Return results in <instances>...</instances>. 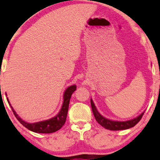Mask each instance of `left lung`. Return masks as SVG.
<instances>
[{
    "mask_svg": "<svg viewBox=\"0 0 160 160\" xmlns=\"http://www.w3.org/2000/svg\"><path fill=\"white\" fill-rule=\"evenodd\" d=\"M91 107L92 110V113L94 114V117L96 120L97 122L102 126H103L104 128H107L109 130H113V131H116V130H124V129H128V128L133 127L136 125L139 121L141 120V119L142 118L144 113H141V115H139L138 117H137L136 118L133 119V120H128V121H124V122H120V121H112L108 119L104 118L102 117L100 113H98L97 111L96 108H95L94 103H93L92 100L91 99Z\"/></svg>",
    "mask_w": 160,
    "mask_h": 160,
    "instance_id": "8db88e82",
    "label": "left lung"
}]
</instances>
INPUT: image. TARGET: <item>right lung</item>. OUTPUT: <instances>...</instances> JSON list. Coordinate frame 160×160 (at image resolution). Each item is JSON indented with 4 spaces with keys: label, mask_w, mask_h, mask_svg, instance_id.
<instances>
[{
    "label": "right lung",
    "mask_w": 160,
    "mask_h": 160,
    "mask_svg": "<svg viewBox=\"0 0 160 160\" xmlns=\"http://www.w3.org/2000/svg\"><path fill=\"white\" fill-rule=\"evenodd\" d=\"M77 86L75 85L71 86L66 89L65 93H64V102L62 104V107L61 108V111H59V113L57 114L55 117L49 119V120L41 121V122H34V123H28V122H25V121L22 120L21 118L16 114L15 111L13 110V108H12L11 104H10L8 98L7 99V102L12 108V111L13 112V114L15 115L19 122L22 125H23L25 128H27L28 129H29L30 131L34 132L37 133H52L58 131L61 128L62 126H64V124L65 123L66 118H67V114H68V106H69V102L70 99H71V95L73 94V92L76 90Z\"/></svg>",
    "instance_id": "right-lung-1"
}]
</instances>
